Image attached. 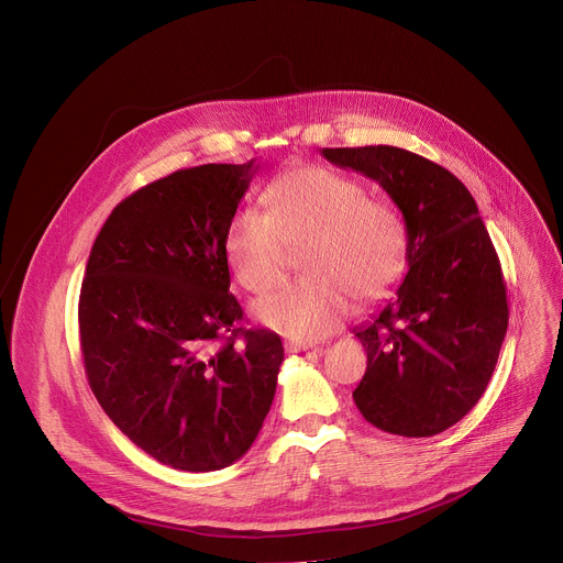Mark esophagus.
<instances>
[{"label":"esophagus","instance_id":"34e87169","mask_svg":"<svg viewBox=\"0 0 563 563\" xmlns=\"http://www.w3.org/2000/svg\"><path fill=\"white\" fill-rule=\"evenodd\" d=\"M308 349H314L312 342H299V340H285V351L287 353H301V351H308Z\"/></svg>","mask_w":563,"mask_h":563}]
</instances>
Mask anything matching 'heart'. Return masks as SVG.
<instances>
[{"label":"heart","mask_w":563,"mask_h":563,"mask_svg":"<svg viewBox=\"0 0 563 563\" xmlns=\"http://www.w3.org/2000/svg\"><path fill=\"white\" fill-rule=\"evenodd\" d=\"M269 214L240 210L225 234L234 278L253 294L274 289L301 251L303 280L255 303L264 323L291 340L333 333L358 301L380 299L404 274L408 236L395 207L369 198L349 175L323 166L294 168L266 187Z\"/></svg>","instance_id":"obj_1"}]
</instances>
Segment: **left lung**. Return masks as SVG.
<instances>
[{
	"mask_svg": "<svg viewBox=\"0 0 563 563\" xmlns=\"http://www.w3.org/2000/svg\"><path fill=\"white\" fill-rule=\"evenodd\" d=\"M321 155L386 189L408 236L397 297L353 331L367 351L353 401L380 431L435 435L484 395L509 323L505 276L477 202L448 168L404 147H323Z\"/></svg>",
	"mask_w": 563,
	"mask_h": 563,
	"instance_id": "1",
	"label": "left lung"
}]
</instances>
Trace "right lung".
<instances>
[{
  "label": "right lung",
  "mask_w": 563,
  "mask_h": 563,
  "mask_svg": "<svg viewBox=\"0 0 563 563\" xmlns=\"http://www.w3.org/2000/svg\"><path fill=\"white\" fill-rule=\"evenodd\" d=\"M253 173V162L205 164L145 185L113 207L88 255V386L134 445L175 470L242 459L276 395L283 342L244 327L225 255Z\"/></svg>",
  "instance_id": "obj_1"
}]
</instances>
